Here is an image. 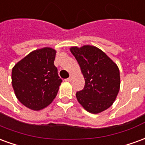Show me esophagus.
Wrapping results in <instances>:
<instances>
[{
    "instance_id": "34e87169",
    "label": "esophagus",
    "mask_w": 145,
    "mask_h": 145,
    "mask_svg": "<svg viewBox=\"0 0 145 145\" xmlns=\"http://www.w3.org/2000/svg\"><path fill=\"white\" fill-rule=\"evenodd\" d=\"M71 79H72V76L71 75L69 78H68L66 79V81H67V82H71Z\"/></svg>"
}]
</instances>
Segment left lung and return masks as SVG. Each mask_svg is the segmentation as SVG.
Returning <instances> with one entry per match:
<instances>
[{
    "instance_id": "left-lung-1",
    "label": "left lung",
    "mask_w": 145,
    "mask_h": 145,
    "mask_svg": "<svg viewBox=\"0 0 145 145\" xmlns=\"http://www.w3.org/2000/svg\"><path fill=\"white\" fill-rule=\"evenodd\" d=\"M85 78V87L77 91L78 103L88 112L99 113L111 106L120 85L117 65L104 52L92 46L71 47Z\"/></svg>"
}]
</instances>
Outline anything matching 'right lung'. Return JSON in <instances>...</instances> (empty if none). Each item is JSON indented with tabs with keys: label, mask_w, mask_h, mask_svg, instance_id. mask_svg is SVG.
<instances>
[{
	"label": "right lung",
	"mask_w": 145,
	"mask_h": 145,
	"mask_svg": "<svg viewBox=\"0 0 145 145\" xmlns=\"http://www.w3.org/2000/svg\"><path fill=\"white\" fill-rule=\"evenodd\" d=\"M56 50L45 47L31 52L12 68L11 80L20 103L39 110L53 102L62 80L54 66Z\"/></svg>",
	"instance_id": "right-lung-1"
}]
</instances>
